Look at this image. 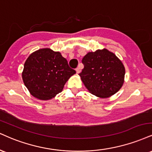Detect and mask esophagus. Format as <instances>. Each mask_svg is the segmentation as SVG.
Instances as JSON below:
<instances>
[{
  "mask_svg": "<svg viewBox=\"0 0 152 152\" xmlns=\"http://www.w3.org/2000/svg\"><path fill=\"white\" fill-rule=\"evenodd\" d=\"M76 73H77V74H79V73L81 72V69H80L79 67H78V68L76 69Z\"/></svg>",
  "mask_w": 152,
  "mask_h": 152,
  "instance_id": "obj_1",
  "label": "esophagus"
}]
</instances>
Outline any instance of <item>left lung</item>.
Segmentation results:
<instances>
[{"mask_svg": "<svg viewBox=\"0 0 152 152\" xmlns=\"http://www.w3.org/2000/svg\"><path fill=\"white\" fill-rule=\"evenodd\" d=\"M84 68L79 76L91 94L100 98L113 96L125 81V69L114 53L107 49L87 53L82 59Z\"/></svg>", "mask_w": 152, "mask_h": 152, "instance_id": "obj_1", "label": "left lung"}]
</instances>
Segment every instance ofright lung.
Here are the masks:
<instances>
[{
    "label": "right lung",
    "instance_id": "add662e5",
    "mask_svg": "<svg viewBox=\"0 0 152 152\" xmlns=\"http://www.w3.org/2000/svg\"><path fill=\"white\" fill-rule=\"evenodd\" d=\"M76 71L69 66L61 53L49 48L40 49L30 54L24 64L22 77L32 96L48 100L61 93Z\"/></svg>",
    "mask_w": 152,
    "mask_h": 152
}]
</instances>
